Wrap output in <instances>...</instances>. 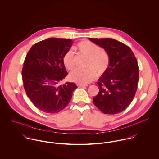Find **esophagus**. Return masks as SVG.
Instances as JSON below:
<instances>
[{
  "mask_svg": "<svg viewBox=\"0 0 159 159\" xmlns=\"http://www.w3.org/2000/svg\"><path fill=\"white\" fill-rule=\"evenodd\" d=\"M77 86L78 87H85V86H88V84H77Z\"/></svg>",
  "mask_w": 159,
  "mask_h": 159,
  "instance_id": "esophagus-1",
  "label": "esophagus"
}]
</instances>
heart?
I'll return each instance as SVG.
<instances>
[{
	"label": "heart",
	"instance_id": "1",
	"mask_svg": "<svg viewBox=\"0 0 159 159\" xmlns=\"http://www.w3.org/2000/svg\"><path fill=\"white\" fill-rule=\"evenodd\" d=\"M79 52L88 57L87 67L85 69L76 68L70 74V79L75 83L87 84L92 81L98 75H102L108 67L110 58L107 52L102 50L99 46L87 40L80 42L76 47ZM63 63L65 67L69 70L75 67L73 53L72 51H67L64 56Z\"/></svg>",
	"mask_w": 159,
	"mask_h": 159
}]
</instances>
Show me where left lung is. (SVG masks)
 Listing matches in <instances>:
<instances>
[{
  "instance_id": "left-lung-1",
  "label": "left lung",
  "mask_w": 159,
  "mask_h": 159,
  "mask_svg": "<svg viewBox=\"0 0 159 159\" xmlns=\"http://www.w3.org/2000/svg\"><path fill=\"white\" fill-rule=\"evenodd\" d=\"M89 39L104 48L110 58L108 67L97 82L99 92L93 102L103 113H120L130 105L136 93L139 79L136 57L128 46L116 40Z\"/></svg>"
}]
</instances>
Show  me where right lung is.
<instances>
[{
	"label": "right lung",
	"instance_id": "add662e5",
	"mask_svg": "<svg viewBox=\"0 0 159 159\" xmlns=\"http://www.w3.org/2000/svg\"><path fill=\"white\" fill-rule=\"evenodd\" d=\"M72 44L71 39L49 38L32 46L26 55L22 70L24 88L32 103L42 111H62L77 88L74 83L60 84L68 75L63 57Z\"/></svg>",
	"mask_w": 159,
	"mask_h": 159
}]
</instances>
